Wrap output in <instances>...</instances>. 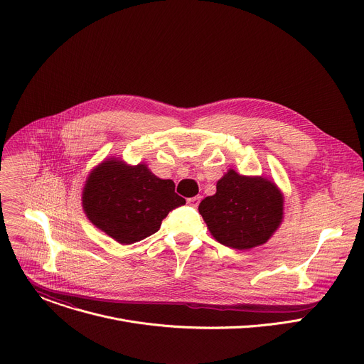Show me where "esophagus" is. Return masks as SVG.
Listing matches in <instances>:
<instances>
[{
  "label": "esophagus",
  "instance_id": "34e87169",
  "mask_svg": "<svg viewBox=\"0 0 364 364\" xmlns=\"http://www.w3.org/2000/svg\"><path fill=\"white\" fill-rule=\"evenodd\" d=\"M187 203H188L191 207H197L198 203H200V197H198V196H197V197H190V198H187Z\"/></svg>",
  "mask_w": 364,
  "mask_h": 364
}]
</instances>
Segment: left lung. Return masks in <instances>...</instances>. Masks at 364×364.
Wrapping results in <instances>:
<instances>
[{"label": "left lung", "instance_id": "obj_1", "mask_svg": "<svg viewBox=\"0 0 364 364\" xmlns=\"http://www.w3.org/2000/svg\"><path fill=\"white\" fill-rule=\"evenodd\" d=\"M198 212L219 243L245 250L267 243L279 228L284 196L268 178L229 170L218 181L216 194L201 200Z\"/></svg>", "mask_w": 364, "mask_h": 364}]
</instances>
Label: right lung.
<instances>
[{
  "label": "right lung",
  "instance_id": "add662e5",
  "mask_svg": "<svg viewBox=\"0 0 364 364\" xmlns=\"http://www.w3.org/2000/svg\"><path fill=\"white\" fill-rule=\"evenodd\" d=\"M174 188L173 180L159 178L142 163L128 166L109 159L89 174L82 204L97 229L131 245L154 235L171 210L186 204Z\"/></svg>",
  "mask_w": 364,
  "mask_h": 364
}]
</instances>
